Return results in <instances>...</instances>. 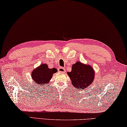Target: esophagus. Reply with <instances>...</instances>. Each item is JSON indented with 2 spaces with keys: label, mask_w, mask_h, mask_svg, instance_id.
Returning <instances> with one entry per match:
<instances>
[{
  "label": "esophagus",
  "mask_w": 127,
  "mask_h": 127,
  "mask_svg": "<svg viewBox=\"0 0 127 127\" xmlns=\"http://www.w3.org/2000/svg\"><path fill=\"white\" fill-rule=\"evenodd\" d=\"M58 71L60 72H61V73H65L66 72V71H65V68H64V67H59V68H58Z\"/></svg>",
  "instance_id": "obj_1"
}]
</instances>
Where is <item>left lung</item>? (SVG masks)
Masks as SVG:
<instances>
[{"mask_svg":"<svg viewBox=\"0 0 127 127\" xmlns=\"http://www.w3.org/2000/svg\"><path fill=\"white\" fill-rule=\"evenodd\" d=\"M73 86L78 89H83L91 84L94 79V71L92 67L83 64L80 62L72 65V70L67 72Z\"/></svg>","mask_w":127,"mask_h":127,"instance_id":"1","label":"left lung"}]
</instances>
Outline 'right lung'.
Listing matches in <instances>:
<instances>
[{
    "label": "right lung",
    "mask_w": 127,
    "mask_h": 127,
    "mask_svg": "<svg viewBox=\"0 0 127 127\" xmlns=\"http://www.w3.org/2000/svg\"><path fill=\"white\" fill-rule=\"evenodd\" d=\"M58 71L56 68H49L46 64H42L33 71L32 77L35 83L42 85L49 83L54 73Z\"/></svg>",
    "instance_id": "add662e5"
}]
</instances>
